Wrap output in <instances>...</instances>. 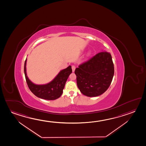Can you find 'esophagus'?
<instances>
[{"mask_svg":"<svg viewBox=\"0 0 146 146\" xmlns=\"http://www.w3.org/2000/svg\"><path fill=\"white\" fill-rule=\"evenodd\" d=\"M72 72H74V70H75V69H76V66H75L74 65H72Z\"/></svg>","mask_w":146,"mask_h":146,"instance_id":"34e87169","label":"esophagus"}]
</instances>
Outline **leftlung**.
I'll return each mask as SVG.
<instances>
[{"label": "left lung", "instance_id": "1", "mask_svg": "<svg viewBox=\"0 0 146 146\" xmlns=\"http://www.w3.org/2000/svg\"><path fill=\"white\" fill-rule=\"evenodd\" d=\"M114 72L110 53L102 52L76 68L77 86L80 92L89 97L99 96L110 86Z\"/></svg>", "mask_w": 146, "mask_h": 146}]
</instances>
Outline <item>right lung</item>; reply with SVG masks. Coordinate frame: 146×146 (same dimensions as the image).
<instances>
[{"mask_svg": "<svg viewBox=\"0 0 146 146\" xmlns=\"http://www.w3.org/2000/svg\"><path fill=\"white\" fill-rule=\"evenodd\" d=\"M27 59L25 61L24 72L27 85L33 94L41 99L47 100H54L58 99L62 95L63 90L69 75L72 72V66L60 72L52 81L44 85L34 84L28 78L26 72Z\"/></svg>", "mask_w": 146, "mask_h": 146, "instance_id": "add662e5", "label": "right lung"}]
</instances>
